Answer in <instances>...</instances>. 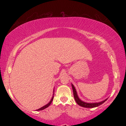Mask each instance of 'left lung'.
Returning a JSON list of instances; mask_svg holds the SVG:
<instances>
[{
    "instance_id": "1",
    "label": "left lung",
    "mask_w": 126,
    "mask_h": 126,
    "mask_svg": "<svg viewBox=\"0 0 126 126\" xmlns=\"http://www.w3.org/2000/svg\"><path fill=\"white\" fill-rule=\"evenodd\" d=\"M72 89H73V96H74L75 99V101H76V103H77L79 105H80V106L83 107H85V108L96 107H98L99 105L102 104H103L104 102H105L108 99V98H107V99H105V100L102 101H101V102H92V103L90 102V103H89V102H84V101H82L81 99L79 98V96H78V95L77 92H76V89H75L74 85L72 84Z\"/></svg>"
}]
</instances>
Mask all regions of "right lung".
Returning a JSON list of instances; mask_svg holds the SVG:
<instances>
[{"label":"right lung","instance_id":"add662e5","mask_svg":"<svg viewBox=\"0 0 126 126\" xmlns=\"http://www.w3.org/2000/svg\"><path fill=\"white\" fill-rule=\"evenodd\" d=\"M54 90H53V96H52L51 100H50V102H49L47 104H46V105H44V106L42 107L41 108H39V109L37 110V111H41V110H43L46 109V108H47V107H49V105L51 104V102H52V101H53V98H54Z\"/></svg>","mask_w":126,"mask_h":126}]
</instances>
